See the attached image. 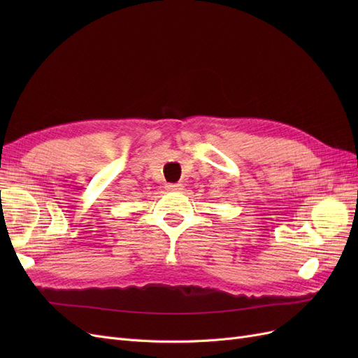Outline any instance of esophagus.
<instances>
[{"label":"esophagus","mask_w":358,"mask_h":358,"mask_svg":"<svg viewBox=\"0 0 358 358\" xmlns=\"http://www.w3.org/2000/svg\"><path fill=\"white\" fill-rule=\"evenodd\" d=\"M166 189L167 191H175V192H179L183 189V185H180V183H167L166 185Z\"/></svg>","instance_id":"esophagus-1"}]
</instances>
